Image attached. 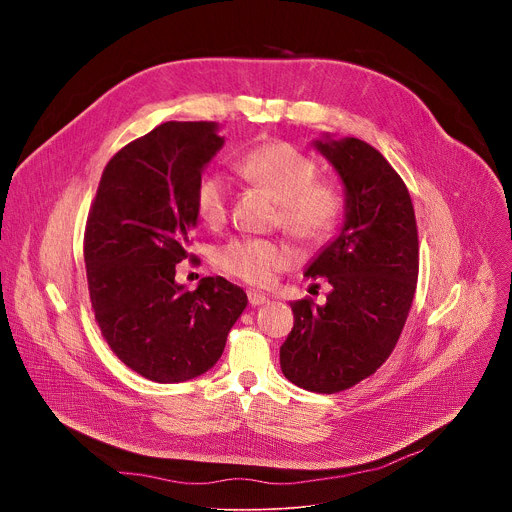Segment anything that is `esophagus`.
I'll use <instances>...</instances> for the list:
<instances>
[{"mask_svg": "<svg viewBox=\"0 0 512 512\" xmlns=\"http://www.w3.org/2000/svg\"><path fill=\"white\" fill-rule=\"evenodd\" d=\"M247 298H249V304H251V306H261V304L267 302V298L261 294V291H249Z\"/></svg>", "mask_w": 512, "mask_h": 512, "instance_id": "34e87169", "label": "esophagus"}]
</instances>
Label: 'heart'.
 <instances>
[{
	"instance_id": "1",
	"label": "heart",
	"mask_w": 512,
	"mask_h": 512,
	"mask_svg": "<svg viewBox=\"0 0 512 512\" xmlns=\"http://www.w3.org/2000/svg\"><path fill=\"white\" fill-rule=\"evenodd\" d=\"M237 172L269 190L279 200L277 225L300 245L328 243L340 229L346 214L344 188L328 178H318L312 156L289 141H265L245 152ZM231 184L221 172L202 176L194 188V210L212 229L229 216ZM291 263V251L275 239H239L218 251V265L225 273L249 285H269Z\"/></svg>"
}]
</instances>
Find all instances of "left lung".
<instances>
[{
    "label": "left lung",
    "instance_id": "8db88e82",
    "mask_svg": "<svg viewBox=\"0 0 512 512\" xmlns=\"http://www.w3.org/2000/svg\"><path fill=\"white\" fill-rule=\"evenodd\" d=\"M346 186L342 233L308 267L326 277V306L291 302L294 328L279 348L287 381L340 393L377 373L407 322L419 275V239L409 190L367 141H316Z\"/></svg>",
    "mask_w": 512,
    "mask_h": 512
}]
</instances>
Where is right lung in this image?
<instances>
[{
  "label": "right lung",
  "instance_id": "right-lung-1",
  "mask_svg": "<svg viewBox=\"0 0 512 512\" xmlns=\"http://www.w3.org/2000/svg\"><path fill=\"white\" fill-rule=\"evenodd\" d=\"M210 121H168L121 148L105 166L85 227L89 298L115 356L154 383L194 379L221 358L247 294L223 277L194 291L176 265L194 261V188L223 148Z\"/></svg>",
  "mask_w": 512,
  "mask_h": 512
}]
</instances>
